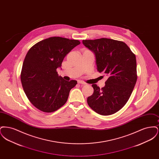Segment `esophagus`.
Segmentation results:
<instances>
[{
	"instance_id": "obj_1",
	"label": "esophagus",
	"mask_w": 159,
	"mask_h": 159,
	"mask_svg": "<svg viewBox=\"0 0 159 159\" xmlns=\"http://www.w3.org/2000/svg\"><path fill=\"white\" fill-rule=\"evenodd\" d=\"M77 82H78L79 84H86V83H84V82H83V81H81V80H79Z\"/></svg>"
}]
</instances>
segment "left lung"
I'll list each match as a JSON object with an SVG mask.
<instances>
[{
	"label": "left lung",
	"instance_id": "1",
	"mask_svg": "<svg viewBox=\"0 0 159 159\" xmlns=\"http://www.w3.org/2000/svg\"><path fill=\"white\" fill-rule=\"evenodd\" d=\"M83 44L95 55L97 70L108 76L101 89L93 84V94L87 99L96 113L108 116L126 104L137 80L135 55L125 43L111 39L83 40Z\"/></svg>",
	"mask_w": 159,
	"mask_h": 159
}]
</instances>
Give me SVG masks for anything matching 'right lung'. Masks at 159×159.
I'll return each instance as SVG.
<instances>
[{
    "mask_svg": "<svg viewBox=\"0 0 159 159\" xmlns=\"http://www.w3.org/2000/svg\"><path fill=\"white\" fill-rule=\"evenodd\" d=\"M80 43L78 40L51 37L33 46L23 62L21 81L31 103L39 110L52 113L65 104L76 80H64L57 69L64 57Z\"/></svg>",
    "mask_w": 159,
    "mask_h": 159,
    "instance_id": "obj_1",
    "label": "right lung"
}]
</instances>
